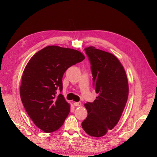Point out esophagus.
<instances>
[{"mask_svg": "<svg viewBox=\"0 0 157 157\" xmlns=\"http://www.w3.org/2000/svg\"><path fill=\"white\" fill-rule=\"evenodd\" d=\"M74 105L75 106H81V103L80 102H75L74 103Z\"/></svg>", "mask_w": 157, "mask_h": 157, "instance_id": "34e87169", "label": "esophagus"}]
</instances>
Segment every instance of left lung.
<instances>
[{"label":"left lung","instance_id":"left-lung-1","mask_svg":"<svg viewBox=\"0 0 157 157\" xmlns=\"http://www.w3.org/2000/svg\"><path fill=\"white\" fill-rule=\"evenodd\" d=\"M91 63L93 85L98 96L85 104L88 116L82 128L90 136L101 137L118 123L128 95L125 71L111 53L90 46L85 49Z\"/></svg>","mask_w":157,"mask_h":157}]
</instances>
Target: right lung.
Here are the masks:
<instances>
[{"label":"right lung","instance_id":"right-lung-1","mask_svg":"<svg viewBox=\"0 0 157 157\" xmlns=\"http://www.w3.org/2000/svg\"><path fill=\"white\" fill-rule=\"evenodd\" d=\"M80 52L58 46H48L33 56L25 68L20 93L30 119L46 133L57 130L70 112L63 95L62 78L71 66L85 59Z\"/></svg>","mask_w":157,"mask_h":157}]
</instances>
